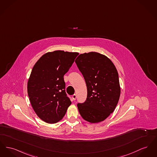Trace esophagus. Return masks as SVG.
Returning a JSON list of instances; mask_svg holds the SVG:
<instances>
[{
	"label": "esophagus",
	"mask_w": 157,
	"mask_h": 157,
	"mask_svg": "<svg viewBox=\"0 0 157 157\" xmlns=\"http://www.w3.org/2000/svg\"><path fill=\"white\" fill-rule=\"evenodd\" d=\"M72 99H73V100H75L76 99V94H74L72 95Z\"/></svg>",
	"instance_id": "34e87169"
}]
</instances>
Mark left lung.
<instances>
[{
  "label": "left lung",
  "instance_id": "obj_1",
  "mask_svg": "<svg viewBox=\"0 0 157 157\" xmlns=\"http://www.w3.org/2000/svg\"><path fill=\"white\" fill-rule=\"evenodd\" d=\"M75 63L87 87L86 101L77 105L79 112L91 123L102 121L115 110L120 98L117 71L109 58L97 52L81 54Z\"/></svg>",
  "mask_w": 157,
  "mask_h": 157
}]
</instances>
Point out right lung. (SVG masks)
I'll list each match as a JSON object with an SVG mask.
<instances>
[{"mask_svg": "<svg viewBox=\"0 0 157 157\" xmlns=\"http://www.w3.org/2000/svg\"><path fill=\"white\" fill-rule=\"evenodd\" d=\"M79 55L56 50L42 56L34 66L28 79L29 101L38 117L54 124L64 117L71 101L65 92V74Z\"/></svg>", "mask_w": 157, "mask_h": 157, "instance_id": "obj_1", "label": "right lung"}]
</instances>
